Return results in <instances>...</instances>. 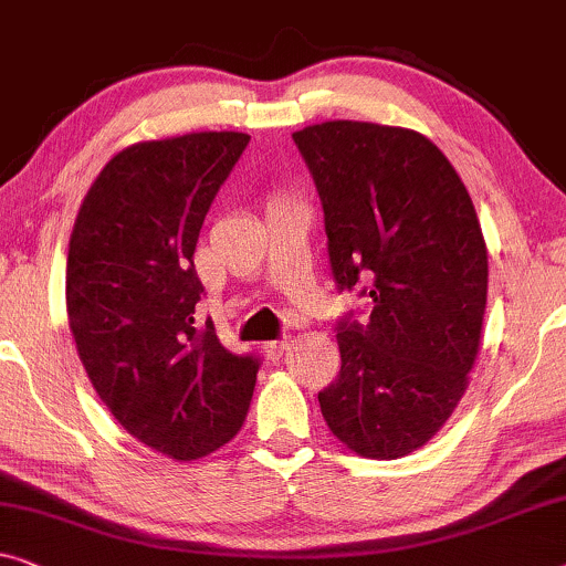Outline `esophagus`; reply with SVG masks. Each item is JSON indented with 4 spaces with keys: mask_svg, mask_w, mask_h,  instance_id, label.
Instances as JSON below:
<instances>
[{
    "mask_svg": "<svg viewBox=\"0 0 566 566\" xmlns=\"http://www.w3.org/2000/svg\"><path fill=\"white\" fill-rule=\"evenodd\" d=\"M266 354L269 356H282L286 348H290V338H280V340H269V344H264Z\"/></svg>",
    "mask_w": 566,
    "mask_h": 566,
    "instance_id": "esophagus-1",
    "label": "esophagus"
}]
</instances>
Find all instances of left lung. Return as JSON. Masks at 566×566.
Returning a JSON list of instances; mask_svg holds the SVG:
<instances>
[{
	"label": "left lung",
	"instance_id": "obj_1",
	"mask_svg": "<svg viewBox=\"0 0 566 566\" xmlns=\"http://www.w3.org/2000/svg\"><path fill=\"white\" fill-rule=\"evenodd\" d=\"M292 138L321 195L333 280L371 297L369 323H338L323 418L359 457H408L457 410L480 354V218L449 158L410 127L328 120Z\"/></svg>",
	"mask_w": 566,
	"mask_h": 566
}]
</instances>
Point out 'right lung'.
I'll return each mask as SVG.
<instances>
[{
  "label": "right lung",
  "mask_w": 566,
  "mask_h": 566,
  "mask_svg": "<svg viewBox=\"0 0 566 566\" xmlns=\"http://www.w3.org/2000/svg\"><path fill=\"white\" fill-rule=\"evenodd\" d=\"M251 135L205 130L123 148L92 181L69 241L66 313L92 387L135 441L177 461L241 431L259 359L195 323V245Z\"/></svg>",
  "instance_id": "obj_1"
}]
</instances>
